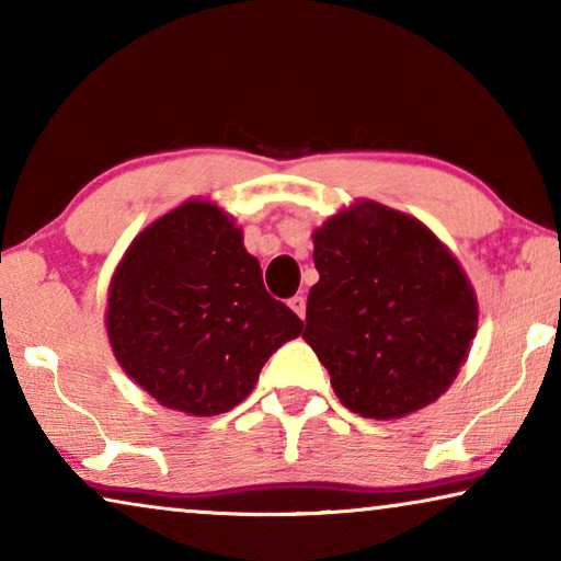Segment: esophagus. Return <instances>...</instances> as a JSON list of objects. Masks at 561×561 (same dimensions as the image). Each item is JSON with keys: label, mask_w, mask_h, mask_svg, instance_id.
Returning a JSON list of instances; mask_svg holds the SVG:
<instances>
[{"label": "esophagus", "mask_w": 561, "mask_h": 561, "mask_svg": "<svg viewBox=\"0 0 561 561\" xmlns=\"http://www.w3.org/2000/svg\"><path fill=\"white\" fill-rule=\"evenodd\" d=\"M288 306H290V309H294L301 319L306 317V298H304V296H294V298H290V301H288Z\"/></svg>", "instance_id": "obj_1"}]
</instances>
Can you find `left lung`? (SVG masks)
I'll list each match as a JSON object with an SVG mask.
<instances>
[{"label": "left lung", "mask_w": 561, "mask_h": 561, "mask_svg": "<svg viewBox=\"0 0 561 561\" xmlns=\"http://www.w3.org/2000/svg\"><path fill=\"white\" fill-rule=\"evenodd\" d=\"M304 340L365 419H401L457 378L478 332L462 265L419 219L357 202L313 232Z\"/></svg>", "instance_id": "left-lung-1"}]
</instances>
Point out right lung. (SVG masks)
Wrapping results in <instances>:
<instances>
[{"label": "right lung", "mask_w": 561, "mask_h": 561, "mask_svg": "<svg viewBox=\"0 0 561 561\" xmlns=\"http://www.w3.org/2000/svg\"><path fill=\"white\" fill-rule=\"evenodd\" d=\"M301 329L265 290L242 229L202 198L145 227L110 283L106 334L122 370L191 416L242 403L267 357Z\"/></svg>", "instance_id": "add662e5"}]
</instances>
